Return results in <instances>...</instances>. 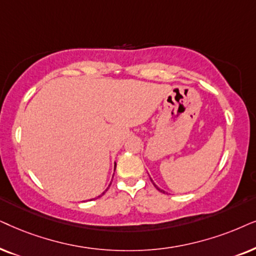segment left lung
<instances>
[{"label":"left lung","instance_id":"obj_1","mask_svg":"<svg viewBox=\"0 0 256 256\" xmlns=\"http://www.w3.org/2000/svg\"><path fill=\"white\" fill-rule=\"evenodd\" d=\"M150 179H151V178H150ZM151 182H152V184H153V185H154V187H156V190H159V192H162V193H164V194H168V192H165V190H160V188H159V187H158V186H156V184H154V182H153V180H152V179H151Z\"/></svg>","mask_w":256,"mask_h":256}]
</instances>
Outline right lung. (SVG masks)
Instances as JSON below:
<instances>
[{
	"instance_id": "right-lung-1",
	"label": "right lung",
	"mask_w": 256,
	"mask_h": 256,
	"mask_svg": "<svg viewBox=\"0 0 256 256\" xmlns=\"http://www.w3.org/2000/svg\"><path fill=\"white\" fill-rule=\"evenodd\" d=\"M114 170H116V166H114ZM104 193H105V192H104ZM104 193H103V194H104ZM103 194H102V196H103Z\"/></svg>"
}]
</instances>
